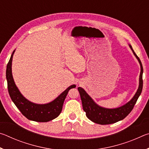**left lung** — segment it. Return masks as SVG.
<instances>
[{
    "instance_id": "obj_1",
    "label": "left lung",
    "mask_w": 149,
    "mask_h": 149,
    "mask_svg": "<svg viewBox=\"0 0 149 149\" xmlns=\"http://www.w3.org/2000/svg\"><path fill=\"white\" fill-rule=\"evenodd\" d=\"M131 49L132 50L133 54L137 58L141 65V73L139 76V85L133 99L128 102L127 104L122 106V107L114 108V109H108L99 107L93 101V99L89 97V95L81 87H78L81 99L82 106L84 110L86 113L87 117L92 122L98 124L107 125L114 123L120 121L127 116L132 112L136 102L139 97L143 89V68L142 63L137 54H135L134 50H133L132 47L130 45Z\"/></svg>"
}]
</instances>
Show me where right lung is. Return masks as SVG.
<instances>
[{
	"mask_svg": "<svg viewBox=\"0 0 149 149\" xmlns=\"http://www.w3.org/2000/svg\"><path fill=\"white\" fill-rule=\"evenodd\" d=\"M15 50L11 55L7 64L6 76L8 84V90L11 99L22 114L29 120L38 122H47L54 119L62 112L63 104L69 90L75 88L72 85L67 88L61 95L51 102L45 104H37L27 100L17 89L12 74V61Z\"/></svg>",
	"mask_w": 149,
	"mask_h": 149,
	"instance_id": "1",
	"label": "right lung"
}]
</instances>
